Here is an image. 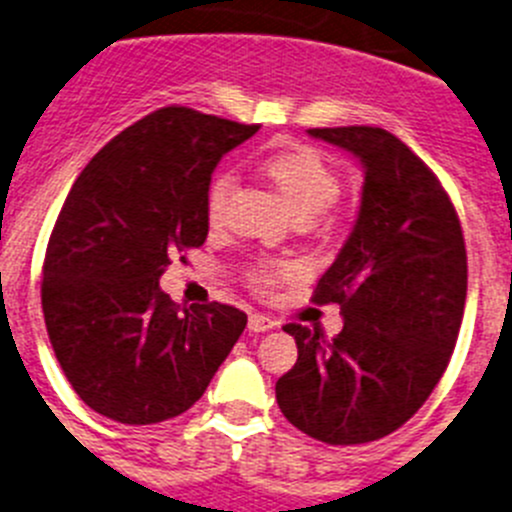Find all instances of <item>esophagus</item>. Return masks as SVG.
Listing matches in <instances>:
<instances>
[{"mask_svg": "<svg viewBox=\"0 0 512 512\" xmlns=\"http://www.w3.org/2000/svg\"><path fill=\"white\" fill-rule=\"evenodd\" d=\"M271 327H276V322L271 320L269 314L253 312L251 317H248V330L251 332H266V330H271Z\"/></svg>", "mask_w": 512, "mask_h": 512, "instance_id": "obj_1", "label": "esophagus"}]
</instances>
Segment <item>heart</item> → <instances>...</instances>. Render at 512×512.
<instances>
[{"mask_svg":"<svg viewBox=\"0 0 512 512\" xmlns=\"http://www.w3.org/2000/svg\"><path fill=\"white\" fill-rule=\"evenodd\" d=\"M266 180L276 190L281 203L292 210L297 220H312L314 215H320L327 205L335 203L337 192H340V175L337 170L322 157L317 149L304 147V144H292L287 149L269 154L261 162ZM233 190V175L231 172H218L210 180L208 195H205V215L210 223L223 215L225 200ZM287 264H274V261H259L248 271V279L256 287L266 289L279 284L281 279L289 276Z\"/></svg>","mask_w":512,"mask_h":512,"instance_id":"1","label":"heart"}]
</instances>
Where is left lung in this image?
<instances>
[{
  "label": "left lung",
  "instance_id": "obj_1",
  "mask_svg": "<svg viewBox=\"0 0 512 512\" xmlns=\"http://www.w3.org/2000/svg\"><path fill=\"white\" fill-rule=\"evenodd\" d=\"M360 159L358 220L314 304H340V335L292 325L297 363L276 401L307 437L335 447L375 442L424 406L452 358L467 299L462 225L437 175L378 126L309 129Z\"/></svg>",
  "mask_w": 512,
  "mask_h": 512
}]
</instances>
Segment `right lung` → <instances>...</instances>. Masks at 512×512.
Listing matches in <instances>:
<instances>
[{
	"mask_svg": "<svg viewBox=\"0 0 512 512\" xmlns=\"http://www.w3.org/2000/svg\"><path fill=\"white\" fill-rule=\"evenodd\" d=\"M256 131L164 106L111 139L70 187L42 266V314L68 383L106 419L180 416L241 337V309L180 307L159 276L203 246L215 164Z\"/></svg>",
	"mask_w": 512,
	"mask_h": 512,
	"instance_id": "add662e5",
	"label": "right lung"
}]
</instances>
